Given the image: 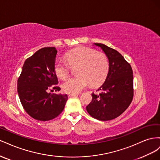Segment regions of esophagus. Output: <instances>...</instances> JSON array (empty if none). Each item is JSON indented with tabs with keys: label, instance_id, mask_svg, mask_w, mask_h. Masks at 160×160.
<instances>
[{
	"label": "esophagus",
	"instance_id": "34e87169",
	"mask_svg": "<svg viewBox=\"0 0 160 160\" xmlns=\"http://www.w3.org/2000/svg\"><path fill=\"white\" fill-rule=\"evenodd\" d=\"M78 95V94H69L68 97L69 98H73V97H76Z\"/></svg>",
	"mask_w": 160,
	"mask_h": 160
}]
</instances>
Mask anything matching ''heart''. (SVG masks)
I'll return each mask as SVG.
<instances>
[{"instance_id":"heart-1","label":"heart","mask_w":160,"mask_h":160,"mask_svg":"<svg viewBox=\"0 0 160 160\" xmlns=\"http://www.w3.org/2000/svg\"><path fill=\"white\" fill-rule=\"evenodd\" d=\"M65 59L71 68L77 67V77H71L62 83L65 93H79L90 84L98 86L103 83L109 70V62L102 53L88 47H78L67 52ZM54 71L61 79H67L70 73V67L66 62L57 60L54 64Z\"/></svg>"}]
</instances>
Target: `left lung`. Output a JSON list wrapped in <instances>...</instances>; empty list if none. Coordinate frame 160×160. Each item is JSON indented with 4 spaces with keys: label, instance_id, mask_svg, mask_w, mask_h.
Instances as JSON below:
<instances>
[{
    "label": "left lung",
    "instance_id": "left-lung-1",
    "mask_svg": "<svg viewBox=\"0 0 160 160\" xmlns=\"http://www.w3.org/2000/svg\"><path fill=\"white\" fill-rule=\"evenodd\" d=\"M108 57L109 71L99 94L91 93L92 101L87 106L93 118L108 121L123 113L132 102L133 95V71L124 57L116 50L101 43H94Z\"/></svg>",
    "mask_w": 160,
    "mask_h": 160
}]
</instances>
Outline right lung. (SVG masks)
I'll use <instances>...</instances> for the list:
<instances>
[{
	"label": "right lung",
	"mask_w": 160,
	"mask_h": 160,
	"mask_svg": "<svg viewBox=\"0 0 160 160\" xmlns=\"http://www.w3.org/2000/svg\"><path fill=\"white\" fill-rule=\"evenodd\" d=\"M57 50L45 47L25 61L17 81V91L22 107L31 117L38 121L51 120L63 111L67 95L49 93L51 88L59 91L54 64Z\"/></svg>",
	"instance_id": "right-lung-1"
}]
</instances>
